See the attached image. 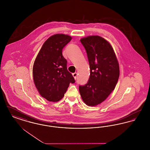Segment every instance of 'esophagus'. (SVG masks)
<instances>
[{
    "label": "esophagus",
    "instance_id": "esophagus-1",
    "mask_svg": "<svg viewBox=\"0 0 150 150\" xmlns=\"http://www.w3.org/2000/svg\"><path fill=\"white\" fill-rule=\"evenodd\" d=\"M72 75H73V76H74V78L75 79H76V77H77V75H78V74H77V72H74V73H73L72 74Z\"/></svg>",
    "mask_w": 150,
    "mask_h": 150
}]
</instances>
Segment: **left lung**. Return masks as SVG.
<instances>
[{
  "label": "left lung",
  "mask_w": 150,
  "mask_h": 150,
  "mask_svg": "<svg viewBox=\"0 0 150 150\" xmlns=\"http://www.w3.org/2000/svg\"><path fill=\"white\" fill-rule=\"evenodd\" d=\"M80 42L86 52L90 76L86 84L79 86V92L86 105L94 106L114 91L120 75L119 66L113 48L103 38L89 36Z\"/></svg>",
  "instance_id": "obj_1"
}]
</instances>
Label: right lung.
<instances>
[{
	"label": "right lung",
	"instance_id": "obj_1",
	"mask_svg": "<svg viewBox=\"0 0 150 150\" xmlns=\"http://www.w3.org/2000/svg\"><path fill=\"white\" fill-rule=\"evenodd\" d=\"M71 39L64 34L50 36L43 44L35 60L33 69L35 85L40 94L50 102L61 100L70 83L75 82L62 56L63 48Z\"/></svg>",
	"mask_w": 150,
	"mask_h": 150
}]
</instances>
